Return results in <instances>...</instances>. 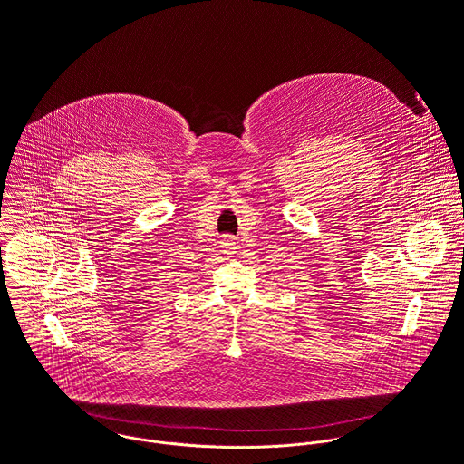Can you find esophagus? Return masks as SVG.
<instances>
[{"instance_id":"esophagus-1","label":"esophagus","mask_w":464,"mask_h":464,"mask_svg":"<svg viewBox=\"0 0 464 464\" xmlns=\"http://www.w3.org/2000/svg\"><path fill=\"white\" fill-rule=\"evenodd\" d=\"M237 244V238L233 235H224L222 237V247H226V251H233Z\"/></svg>"}]
</instances>
